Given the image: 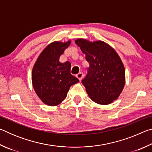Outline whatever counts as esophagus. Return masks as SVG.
I'll return each instance as SVG.
<instances>
[{
  "instance_id": "esophagus-1",
  "label": "esophagus",
  "mask_w": 152,
  "mask_h": 152,
  "mask_svg": "<svg viewBox=\"0 0 152 152\" xmlns=\"http://www.w3.org/2000/svg\"><path fill=\"white\" fill-rule=\"evenodd\" d=\"M83 76H84V74L82 72H79L78 74H76V77L79 79L80 81L82 79V78H83Z\"/></svg>"
}]
</instances>
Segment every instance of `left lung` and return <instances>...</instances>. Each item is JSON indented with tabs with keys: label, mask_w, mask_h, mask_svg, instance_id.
<instances>
[{
	"label": "left lung",
	"mask_w": 152,
	"mask_h": 152,
	"mask_svg": "<svg viewBox=\"0 0 152 152\" xmlns=\"http://www.w3.org/2000/svg\"><path fill=\"white\" fill-rule=\"evenodd\" d=\"M75 43L86 55L90 64L82 83L92 101L109 104L118 99L125 83V71L119 55L102 41L91 42L78 39Z\"/></svg>",
	"instance_id": "left-lung-1"
}]
</instances>
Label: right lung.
<instances>
[{
	"label": "right lung",
	"mask_w": 152,
	"mask_h": 152,
	"mask_svg": "<svg viewBox=\"0 0 152 152\" xmlns=\"http://www.w3.org/2000/svg\"><path fill=\"white\" fill-rule=\"evenodd\" d=\"M71 41L54 42L49 44L40 53L33 66L32 84L36 94L49 106H57L66 99L70 87L79 80L70 73V61H59Z\"/></svg>",
	"instance_id": "obj_1"
}]
</instances>
